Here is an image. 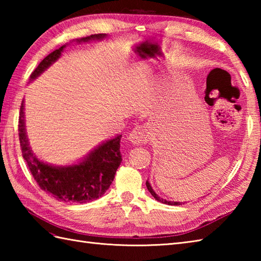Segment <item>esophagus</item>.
<instances>
[{"label": "esophagus", "mask_w": 261, "mask_h": 261, "mask_svg": "<svg viewBox=\"0 0 261 261\" xmlns=\"http://www.w3.org/2000/svg\"><path fill=\"white\" fill-rule=\"evenodd\" d=\"M127 139L134 143V145L146 143L150 139V131H149L148 126L146 125H137L134 127V130L130 132Z\"/></svg>", "instance_id": "obj_1"}]
</instances>
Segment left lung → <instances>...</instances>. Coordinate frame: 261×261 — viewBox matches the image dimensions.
I'll return each instance as SVG.
<instances>
[{"label":"left lung","instance_id":"obj_1","mask_svg":"<svg viewBox=\"0 0 261 261\" xmlns=\"http://www.w3.org/2000/svg\"><path fill=\"white\" fill-rule=\"evenodd\" d=\"M146 185H147L148 191L150 192L151 195H152L154 198H156L158 202H162V203H164V204H168V205H181V204H184V203H185V202H184V203H182V202H181V203H180V202H171V201H167V199H164V198H162L160 196H158L157 194L153 192L152 187H151V185H150V184H149V181H148V180L146 181Z\"/></svg>","mask_w":261,"mask_h":261}]
</instances>
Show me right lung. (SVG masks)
<instances>
[{
	"instance_id": "1",
	"label": "right lung",
	"mask_w": 261,
	"mask_h": 261,
	"mask_svg": "<svg viewBox=\"0 0 261 261\" xmlns=\"http://www.w3.org/2000/svg\"><path fill=\"white\" fill-rule=\"evenodd\" d=\"M107 37L105 33L91 35L79 39V42L90 40H101ZM49 54L41 60L38 67L32 71L30 80H35L43 70L60 57L63 49ZM122 135L114 139L105 141L96 149L87 154L80 164L70 166H53L39 160L29 147L25 134L23 101H22L19 115V140L25 163L29 167L33 178L42 191L64 202L88 203L101 197L112 184L116 169L122 162L120 152V141Z\"/></svg>"
}]
</instances>
